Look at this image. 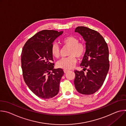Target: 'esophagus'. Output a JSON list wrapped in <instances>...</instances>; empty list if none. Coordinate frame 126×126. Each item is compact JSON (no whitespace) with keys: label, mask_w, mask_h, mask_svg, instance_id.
Instances as JSON below:
<instances>
[{"label":"esophagus","mask_w":126,"mask_h":126,"mask_svg":"<svg viewBox=\"0 0 126 126\" xmlns=\"http://www.w3.org/2000/svg\"><path fill=\"white\" fill-rule=\"evenodd\" d=\"M68 71V70H65V69H64V73H66Z\"/></svg>","instance_id":"obj_1"}]
</instances>
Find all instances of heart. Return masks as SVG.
Returning a JSON list of instances; mask_svg holds the SVG:
<instances>
[{"label": "heart", "instance_id": "obj_1", "mask_svg": "<svg viewBox=\"0 0 126 126\" xmlns=\"http://www.w3.org/2000/svg\"><path fill=\"white\" fill-rule=\"evenodd\" d=\"M62 44L65 46L70 47L68 54L70 56L62 58L57 63L58 67L69 70L73 68L77 62V58L82 57L85 52V46L82 43L79 42V39L73 36H68L62 39ZM51 53L53 57L59 58L60 54V49L59 46L53 43L51 46Z\"/></svg>", "mask_w": 126, "mask_h": 126}]
</instances>
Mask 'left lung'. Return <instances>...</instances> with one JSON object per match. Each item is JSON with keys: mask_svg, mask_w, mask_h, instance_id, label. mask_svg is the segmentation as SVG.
Here are the masks:
<instances>
[{"mask_svg": "<svg viewBox=\"0 0 126 126\" xmlns=\"http://www.w3.org/2000/svg\"><path fill=\"white\" fill-rule=\"evenodd\" d=\"M75 32L81 34L86 41V52L80 64L83 71H74V85L79 93L91 95L103 85L108 72V47L102 36L94 30L78 26Z\"/></svg>", "mask_w": 126, "mask_h": 126, "instance_id": "obj_1", "label": "left lung"}]
</instances>
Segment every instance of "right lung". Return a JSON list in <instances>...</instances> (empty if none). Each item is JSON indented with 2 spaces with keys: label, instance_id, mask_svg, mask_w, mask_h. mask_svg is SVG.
Returning a JSON list of instances; mask_svg holds the SVG:
<instances>
[{
  "label": "right lung",
  "instance_id": "obj_1",
  "mask_svg": "<svg viewBox=\"0 0 126 126\" xmlns=\"http://www.w3.org/2000/svg\"><path fill=\"white\" fill-rule=\"evenodd\" d=\"M63 31L43 30L29 38L21 55L24 80L30 90L42 99L54 97L59 92L61 68L54 69L51 46Z\"/></svg>",
  "mask_w": 126,
  "mask_h": 126
}]
</instances>
